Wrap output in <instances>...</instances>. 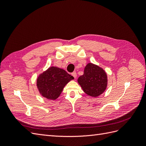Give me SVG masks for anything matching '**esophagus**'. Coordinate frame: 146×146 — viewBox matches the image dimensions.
<instances>
[{
	"mask_svg": "<svg viewBox=\"0 0 146 146\" xmlns=\"http://www.w3.org/2000/svg\"><path fill=\"white\" fill-rule=\"evenodd\" d=\"M72 76L74 77V78H76L77 75V73L76 72H74L72 73Z\"/></svg>",
	"mask_w": 146,
	"mask_h": 146,
	"instance_id": "esophagus-1",
	"label": "esophagus"
}]
</instances>
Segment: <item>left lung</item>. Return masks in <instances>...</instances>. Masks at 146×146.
<instances>
[{"label": "left lung", "instance_id": "obj_1", "mask_svg": "<svg viewBox=\"0 0 146 146\" xmlns=\"http://www.w3.org/2000/svg\"><path fill=\"white\" fill-rule=\"evenodd\" d=\"M77 82L85 93L92 98H97L107 89V74L99 66L89 63L84 69V74L78 77Z\"/></svg>", "mask_w": 146, "mask_h": 146}]
</instances>
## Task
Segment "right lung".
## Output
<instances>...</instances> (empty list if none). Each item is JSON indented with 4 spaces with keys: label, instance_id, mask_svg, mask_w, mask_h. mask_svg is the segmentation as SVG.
Listing matches in <instances>:
<instances>
[{
    "label": "right lung",
    "instance_id": "right-lung-1",
    "mask_svg": "<svg viewBox=\"0 0 146 146\" xmlns=\"http://www.w3.org/2000/svg\"><path fill=\"white\" fill-rule=\"evenodd\" d=\"M74 79L63 69L50 66L38 76L36 86L42 98L55 100L59 98L65 86Z\"/></svg>",
    "mask_w": 146,
    "mask_h": 146
}]
</instances>
